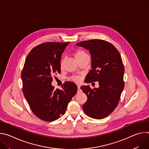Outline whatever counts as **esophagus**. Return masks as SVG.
<instances>
[{
	"mask_svg": "<svg viewBox=\"0 0 149 149\" xmlns=\"http://www.w3.org/2000/svg\"><path fill=\"white\" fill-rule=\"evenodd\" d=\"M81 91V89H80V87L79 86H78V91Z\"/></svg>",
	"mask_w": 149,
	"mask_h": 149,
	"instance_id": "1",
	"label": "esophagus"
}]
</instances>
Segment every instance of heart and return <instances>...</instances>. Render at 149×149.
<instances>
[{"mask_svg": "<svg viewBox=\"0 0 149 149\" xmlns=\"http://www.w3.org/2000/svg\"><path fill=\"white\" fill-rule=\"evenodd\" d=\"M87 55V54H86V52H85L82 51H77L75 53L74 56H75V59H78L81 58L82 56H84V55ZM62 65H63V61H62L61 62V67L62 66ZM81 79H82V78H81V76H80V75L75 76V77H74L72 78V80H73L74 81L76 82H79L81 81Z\"/></svg>", "mask_w": 149, "mask_h": 149, "instance_id": "obj_1", "label": "heart"}]
</instances>
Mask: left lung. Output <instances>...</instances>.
<instances>
[{"label": "left lung", "instance_id": "1", "mask_svg": "<svg viewBox=\"0 0 149 149\" xmlns=\"http://www.w3.org/2000/svg\"><path fill=\"white\" fill-rule=\"evenodd\" d=\"M76 45L90 51L92 70L85 82L98 81L99 87L92 90L89 86L80 88L87 96L82 109L88 116L102 119L110 115L117 106L124 87V67L121 55L110 42L92 39L78 42Z\"/></svg>", "mask_w": 149, "mask_h": 149}]
</instances>
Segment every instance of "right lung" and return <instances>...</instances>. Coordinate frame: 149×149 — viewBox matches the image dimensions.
Listing matches in <instances>:
<instances>
[{"label":"right lung","instance_id":"obj_1","mask_svg":"<svg viewBox=\"0 0 149 149\" xmlns=\"http://www.w3.org/2000/svg\"><path fill=\"white\" fill-rule=\"evenodd\" d=\"M70 42H45L33 48L28 55L21 74L23 93L33 114L52 121L65 113L68 103L77 92L72 82H66L62 90H54L52 77L61 72V59Z\"/></svg>","mask_w":149,"mask_h":149}]
</instances>
